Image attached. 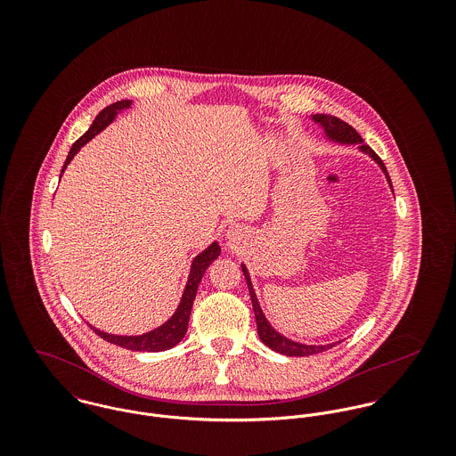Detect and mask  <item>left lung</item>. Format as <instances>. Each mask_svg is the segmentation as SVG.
<instances>
[{"label": "left lung", "instance_id": "1", "mask_svg": "<svg viewBox=\"0 0 456 456\" xmlns=\"http://www.w3.org/2000/svg\"><path fill=\"white\" fill-rule=\"evenodd\" d=\"M313 121L318 123L323 130L325 134L333 140V142H338V143H347V145H353V143H358L360 145V151L369 154L379 167L381 170L385 172L388 183L391 186L390 175L387 172V167L385 163L381 161V158L369 147L363 143L362 136L358 134V131L354 130L353 126H349L347 123H344L342 119L338 118H333V116H326V114H316L313 116ZM242 272H244V277H246V282H248V288H249V295H251V302H253V309H255V318H256V328H258V335H260L261 342L265 346H268L272 351L275 353H281V354H286V356H309V354H316V353H323L326 349H330L331 346H335L337 342L333 344H325V346H307V344H300V342H295L291 338H286L284 335H281L277 330H273L272 325L266 322L263 311H261L260 302L256 298V293L253 289V282H251V277H249V272L246 268V265H242Z\"/></svg>", "mask_w": 456, "mask_h": 456}]
</instances>
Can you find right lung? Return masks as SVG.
<instances>
[{
    "label": "right lung",
    "mask_w": 456,
    "mask_h": 456,
    "mask_svg": "<svg viewBox=\"0 0 456 456\" xmlns=\"http://www.w3.org/2000/svg\"><path fill=\"white\" fill-rule=\"evenodd\" d=\"M130 100H121V102H116L109 107H105L98 116L96 119L93 121L91 128L86 131L69 149L68 152V158H66L65 165H63V170L61 174L65 172L66 167L69 165V161L73 159V156L80 151L82 145H86L91 138H94L98 133L102 130H105L114 119L116 116L125 110V109H130ZM61 179V177H60ZM221 255V248L217 242H212L205 251H201L198 256H196L193 263H191V270H190V279L186 282V288H184V293H183V298H181V304L177 307V311L172 314V318L151 331L147 333H142V335H112V333H107V331H102L94 326H91L94 330V333H98L103 340L110 342V344H116V346H121V347H126L131 351H149V353H156V351H165V349H170L174 346H177L186 331H188V323H190V316H191V309H193V302H195L196 291H198V284L205 273V270L208 268V265L212 261L216 260L217 256Z\"/></svg>",
    "instance_id": "right-lung-1"
}]
</instances>
